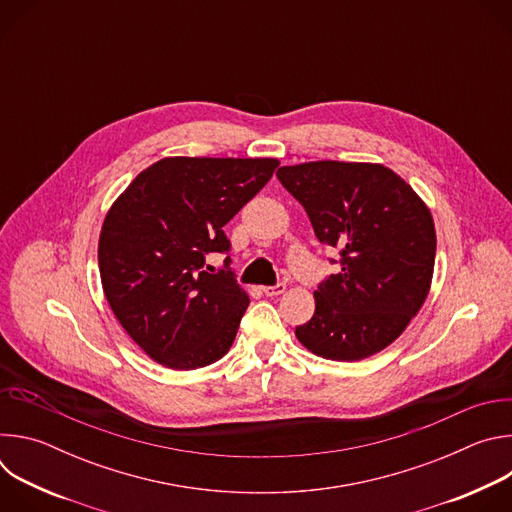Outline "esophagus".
<instances>
[{
	"instance_id": "obj_1",
	"label": "esophagus",
	"mask_w": 512,
	"mask_h": 512,
	"mask_svg": "<svg viewBox=\"0 0 512 512\" xmlns=\"http://www.w3.org/2000/svg\"><path fill=\"white\" fill-rule=\"evenodd\" d=\"M283 291H285V283H275V285H265L263 287V294L269 296V298L279 296V294H283Z\"/></svg>"
}]
</instances>
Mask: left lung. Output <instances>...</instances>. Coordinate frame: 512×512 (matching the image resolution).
Returning a JSON list of instances; mask_svg holds the SVG:
<instances>
[{
    "label": "left lung",
    "instance_id": "left-lung-1",
    "mask_svg": "<svg viewBox=\"0 0 512 512\" xmlns=\"http://www.w3.org/2000/svg\"><path fill=\"white\" fill-rule=\"evenodd\" d=\"M308 212L340 271L314 291L316 312L298 340L328 360H362L387 348L423 306L435 263L429 208L393 170L360 162H308L277 170Z\"/></svg>",
    "mask_w": 512,
    "mask_h": 512
}]
</instances>
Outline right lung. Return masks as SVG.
I'll use <instances>...</instances> for the list:
<instances>
[{
    "label": "right lung",
    "instance_id": "right-lung-1",
    "mask_svg": "<svg viewBox=\"0 0 512 512\" xmlns=\"http://www.w3.org/2000/svg\"><path fill=\"white\" fill-rule=\"evenodd\" d=\"M273 158H164L109 208L99 237L105 298L133 342L174 371L223 358L249 306L223 227L269 182Z\"/></svg>",
    "mask_w": 512,
    "mask_h": 512
}]
</instances>
